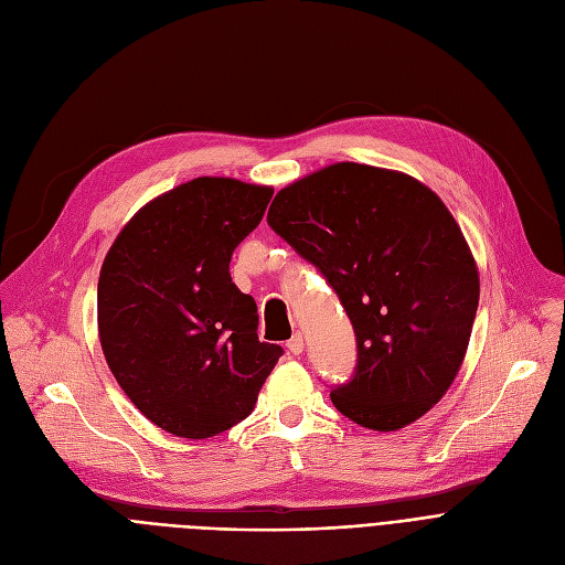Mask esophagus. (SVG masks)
Returning a JSON list of instances; mask_svg holds the SVG:
<instances>
[{
	"label": "esophagus",
	"mask_w": 565,
	"mask_h": 565,
	"mask_svg": "<svg viewBox=\"0 0 565 565\" xmlns=\"http://www.w3.org/2000/svg\"><path fill=\"white\" fill-rule=\"evenodd\" d=\"M286 348H288V352H292V354H300V352L305 350V339H302V334H292V337L286 341Z\"/></svg>",
	"instance_id": "1"
}]
</instances>
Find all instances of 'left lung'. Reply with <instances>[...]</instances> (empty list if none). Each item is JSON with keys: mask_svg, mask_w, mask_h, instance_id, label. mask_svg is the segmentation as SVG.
<instances>
[{"mask_svg": "<svg viewBox=\"0 0 565 565\" xmlns=\"http://www.w3.org/2000/svg\"><path fill=\"white\" fill-rule=\"evenodd\" d=\"M270 224L337 290L358 369L330 396L390 433L447 394L479 307V270L441 199L403 171L337 162L277 192Z\"/></svg>", "mask_w": 565, "mask_h": 565, "instance_id": "8db88e82", "label": "left lung"}]
</instances>
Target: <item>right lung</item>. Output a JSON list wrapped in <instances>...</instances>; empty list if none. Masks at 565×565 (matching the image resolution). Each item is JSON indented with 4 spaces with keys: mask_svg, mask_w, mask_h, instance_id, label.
Segmentation results:
<instances>
[{
    "mask_svg": "<svg viewBox=\"0 0 565 565\" xmlns=\"http://www.w3.org/2000/svg\"><path fill=\"white\" fill-rule=\"evenodd\" d=\"M273 188L201 175L148 201L98 279V337L126 396L162 430L205 439L247 419L281 348L258 341L228 273Z\"/></svg>",
    "mask_w": 565,
    "mask_h": 565,
    "instance_id": "add662e5",
    "label": "right lung"
}]
</instances>
